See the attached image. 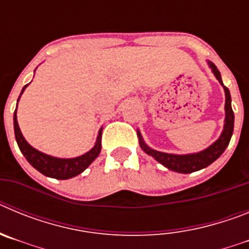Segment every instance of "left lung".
Listing matches in <instances>:
<instances>
[{
  "label": "left lung",
  "instance_id": "obj_1",
  "mask_svg": "<svg viewBox=\"0 0 249 249\" xmlns=\"http://www.w3.org/2000/svg\"><path fill=\"white\" fill-rule=\"evenodd\" d=\"M210 68L212 70V73L221 83L222 87L224 89V94H226V105H224V112H226V117H224V126L223 131H222L221 136L215 142H213L210 147H207L206 149L197 153H188V155H175V153H166V152H160L156 149L151 148L146 144V142L142 138V135L140 131H137L138 140H140L141 148L146 152L147 155L155 158L157 162L160 164H163L166 168L171 169L173 172L178 173H192L196 171H199L202 168L210 166L213 163L219 156L224 152V149L227 148L230 144L231 137L233 135V127H234V113L232 109V100H231L230 89L223 85L222 82V77L219 71L217 70L215 65L211 61H207Z\"/></svg>",
  "mask_w": 249,
  "mask_h": 249
}]
</instances>
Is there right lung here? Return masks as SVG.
Returning <instances> with one entry per match:
<instances>
[{"mask_svg":"<svg viewBox=\"0 0 249 249\" xmlns=\"http://www.w3.org/2000/svg\"><path fill=\"white\" fill-rule=\"evenodd\" d=\"M30 85V83H28ZM28 85H26L22 89L21 94L26 89ZM19 94V97H21ZM18 97V101H19ZM17 101V103H18ZM17 108L15 109V114H13V127H15V137H16L17 144L19 147V151L22 152V155L25 156L26 160L30 162V164L34 168H36L38 172L42 175L47 176L51 178H56V179H68V178L76 177L80 173H82L89 164L93 162L96 158L98 157L101 152V138H102V128L98 131L97 140L94 146L89 149V152H86L85 155L78 156L74 158H58L53 157V156L46 155L43 152L38 151V149L34 148L25 140L23 135H22L21 129H19L18 122H17Z\"/></svg>","mask_w":249,"mask_h":249,"instance_id":"obj_1","label":"right lung"}]
</instances>
